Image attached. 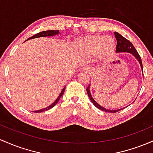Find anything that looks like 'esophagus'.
Returning a JSON list of instances; mask_svg holds the SVG:
<instances>
[{
    "label": "esophagus",
    "instance_id": "34e87169",
    "mask_svg": "<svg viewBox=\"0 0 153 153\" xmlns=\"http://www.w3.org/2000/svg\"><path fill=\"white\" fill-rule=\"evenodd\" d=\"M80 71L82 72V73H88L89 71V68L87 66H83L80 69Z\"/></svg>",
    "mask_w": 153,
    "mask_h": 153
}]
</instances>
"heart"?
<instances>
[{
  "instance_id": "b5f03b06",
  "label": "heart",
  "mask_w": 153,
  "mask_h": 153,
  "mask_svg": "<svg viewBox=\"0 0 153 153\" xmlns=\"http://www.w3.org/2000/svg\"><path fill=\"white\" fill-rule=\"evenodd\" d=\"M114 46L113 40L110 37L96 35L84 38L79 42V48L88 53L98 51L101 56H106L110 53Z\"/></svg>"
}]
</instances>
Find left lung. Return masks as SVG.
Segmentation results:
<instances>
[{
	"label": "left lung",
	"mask_w": 153,
	"mask_h": 153,
	"mask_svg": "<svg viewBox=\"0 0 153 153\" xmlns=\"http://www.w3.org/2000/svg\"><path fill=\"white\" fill-rule=\"evenodd\" d=\"M115 38L117 40V44H116V49H115V53H123V52H127V53H131L132 55L137 59V61L139 62V65H140L141 69H142V74H143V68H142V59H141L140 56L139 55L138 52L137 51L136 48H134V46H133L131 43L127 40L126 38H124L123 36H122L121 35L119 34L117 32H115ZM90 85L91 83L88 85V86L86 88V91H87V94H88V97H89L91 102L94 104L95 107H97V108L100 109V110H102L104 112H117L120 110H123V109L125 108V107H123V108L120 109H117V110H111V109H107L105 108V107H103L101 105H100L99 103H97V102L94 100V98L92 97L90 91ZM128 107V106H127Z\"/></svg>",
	"instance_id": "obj_1"
}]
</instances>
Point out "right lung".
Returning a JSON list of instances; mask_svg holds the SVG:
<instances>
[{
    "label": "right lung",
    "instance_id": "obj_1",
    "mask_svg": "<svg viewBox=\"0 0 153 153\" xmlns=\"http://www.w3.org/2000/svg\"><path fill=\"white\" fill-rule=\"evenodd\" d=\"M59 30H46V31H43V32H41V33H37V34L35 35V36L30 37V38H28L27 40L33 39V38H40V37L53 36H56V35H59ZM65 87H64L63 89L62 90L61 93H60L59 95L58 96L57 99H56V100H55V101L53 102L51 105H49V106H48L46 107H44V108H43V109H41V110H35V111H33V112H42L46 111V110H48L49 109H51L52 107H54L55 105L57 104V102H59V100H60V98L62 97V96L63 95L64 91H65Z\"/></svg>",
    "mask_w": 153,
    "mask_h": 153
}]
</instances>
